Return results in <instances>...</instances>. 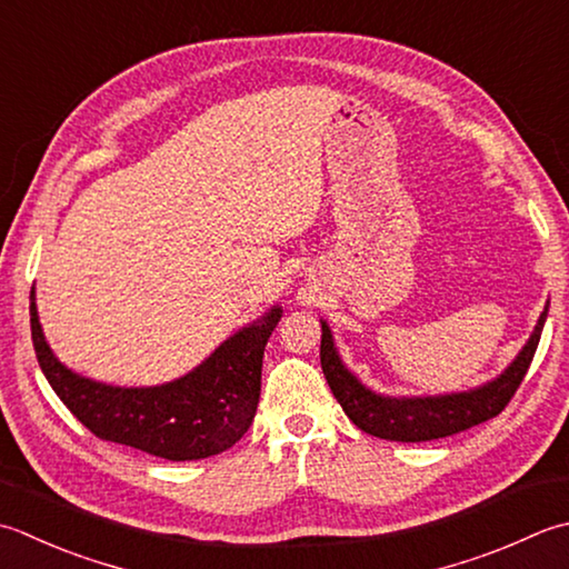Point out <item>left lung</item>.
Instances as JSON below:
<instances>
[{
	"label": "left lung",
	"mask_w": 569,
	"mask_h": 569,
	"mask_svg": "<svg viewBox=\"0 0 569 569\" xmlns=\"http://www.w3.org/2000/svg\"><path fill=\"white\" fill-rule=\"evenodd\" d=\"M545 318H548V308L542 310L536 332H532L513 365L498 380L471 389V392L415 399L375 395L345 370L326 322H322L320 338L322 375H326L332 395H336L340 407L345 409V415L365 433H372L377 439L405 443L443 439L476 425H483V421L498 417L508 407L510 399L518 392L522 377L528 375L532 355L538 350Z\"/></svg>",
	"instance_id": "8db88e82"
}]
</instances>
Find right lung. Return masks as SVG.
I'll use <instances>...</instances> for the list:
<instances>
[{"mask_svg": "<svg viewBox=\"0 0 569 569\" xmlns=\"http://www.w3.org/2000/svg\"><path fill=\"white\" fill-rule=\"evenodd\" d=\"M31 340L53 392L98 439L126 443L167 461L207 459L249 431L261 395L263 350L281 308L221 342L194 372L160 387H110L53 358L31 291Z\"/></svg>", "mask_w": 569, "mask_h": 569, "instance_id": "right-lung-1", "label": "right lung"}]
</instances>
